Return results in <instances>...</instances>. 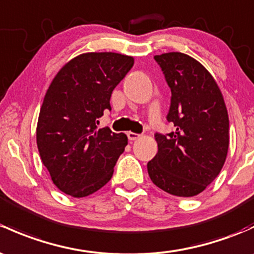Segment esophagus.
Wrapping results in <instances>:
<instances>
[{"mask_svg":"<svg viewBox=\"0 0 254 254\" xmlns=\"http://www.w3.org/2000/svg\"><path fill=\"white\" fill-rule=\"evenodd\" d=\"M127 135V137H129L130 141H135L136 138H138L141 136L140 134H135V132H132V131H129Z\"/></svg>","mask_w":254,"mask_h":254,"instance_id":"34e87169","label":"esophagus"}]
</instances>
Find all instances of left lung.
<instances>
[{
  "label": "left lung",
  "mask_w": 254,
  "mask_h": 254,
  "mask_svg": "<svg viewBox=\"0 0 254 254\" xmlns=\"http://www.w3.org/2000/svg\"><path fill=\"white\" fill-rule=\"evenodd\" d=\"M170 87L168 123L156 132L158 152L147 163L154 185L170 194L192 197L217 178L229 148V117L217 82L201 63L180 52L154 56Z\"/></svg>",
  "instance_id": "8db88e82"
}]
</instances>
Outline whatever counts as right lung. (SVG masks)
<instances>
[{
    "label": "right lung",
    "instance_id": "right-lung-1",
    "mask_svg": "<svg viewBox=\"0 0 254 254\" xmlns=\"http://www.w3.org/2000/svg\"><path fill=\"white\" fill-rule=\"evenodd\" d=\"M132 65L129 56L84 53L51 82L40 109L36 141L53 184L64 193L89 196L111 180L127 137L97 124L103 112L112 109V92Z\"/></svg>",
    "mask_w": 254,
    "mask_h": 254
}]
</instances>
